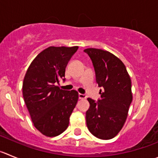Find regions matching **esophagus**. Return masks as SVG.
<instances>
[{
    "label": "esophagus",
    "instance_id": "34e87169",
    "mask_svg": "<svg viewBox=\"0 0 158 158\" xmlns=\"http://www.w3.org/2000/svg\"><path fill=\"white\" fill-rule=\"evenodd\" d=\"M78 98H79V99H85L86 98V95L79 93V94H78Z\"/></svg>",
    "mask_w": 158,
    "mask_h": 158
}]
</instances>
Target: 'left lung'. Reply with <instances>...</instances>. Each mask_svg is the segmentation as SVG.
Instances as JSON below:
<instances>
[{"label": "left lung", "instance_id": "1", "mask_svg": "<svg viewBox=\"0 0 158 158\" xmlns=\"http://www.w3.org/2000/svg\"><path fill=\"white\" fill-rule=\"evenodd\" d=\"M84 51L92 60L98 85L103 88L98 102L88 98L87 127L97 138L112 139L122 130L128 115L133 100L131 79L126 66L114 54L95 48Z\"/></svg>", "mask_w": 158, "mask_h": 158}]
</instances>
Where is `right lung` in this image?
<instances>
[{"mask_svg": "<svg viewBox=\"0 0 158 158\" xmlns=\"http://www.w3.org/2000/svg\"><path fill=\"white\" fill-rule=\"evenodd\" d=\"M78 46H49L36 56L28 67L22 94L34 127L49 137L61 134L69 126L78 100L75 90L65 91L56 84L64 80L68 61Z\"/></svg>", "mask_w": 158, "mask_h": 158, "instance_id": "right-lung-1", "label": "right lung"}]
</instances>
